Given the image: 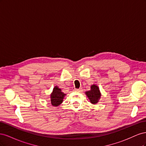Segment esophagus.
<instances>
[{"label":"esophagus","mask_w":146,"mask_h":146,"mask_svg":"<svg viewBox=\"0 0 146 146\" xmlns=\"http://www.w3.org/2000/svg\"><path fill=\"white\" fill-rule=\"evenodd\" d=\"M74 91L76 92H82L83 91V90L82 89V88H80V89H74Z\"/></svg>","instance_id":"obj_1"}]
</instances>
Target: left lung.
Listing matches in <instances>:
<instances>
[{
	"mask_svg": "<svg viewBox=\"0 0 146 146\" xmlns=\"http://www.w3.org/2000/svg\"><path fill=\"white\" fill-rule=\"evenodd\" d=\"M85 94L89 99L90 102L92 104H96L98 103L101 97V92L99 88L98 85L93 84L91 86V90L85 92Z\"/></svg>",
	"mask_w": 146,
	"mask_h": 146,
	"instance_id": "left-lung-1",
	"label": "left lung"
}]
</instances>
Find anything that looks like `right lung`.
I'll return each mask as SVG.
<instances>
[{
	"label": "right lung",
	"mask_w": 146,
	"mask_h": 146,
	"mask_svg": "<svg viewBox=\"0 0 146 146\" xmlns=\"http://www.w3.org/2000/svg\"><path fill=\"white\" fill-rule=\"evenodd\" d=\"M66 95V94L62 92L58 86H55L53 89L52 93L50 94V102L52 105L54 107H58L63 102Z\"/></svg>",
	"instance_id": "right-lung-1"
}]
</instances>
